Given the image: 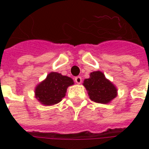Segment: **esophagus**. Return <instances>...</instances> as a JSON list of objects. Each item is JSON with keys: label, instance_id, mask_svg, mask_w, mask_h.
<instances>
[{"label": "esophagus", "instance_id": "1", "mask_svg": "<svg viewBox=\"0 0 149 149\" xmlns=\"http://www.w3.org/2000/svg\"><path fill=\"white\" fill-rule=\"evenodd\" d=\"M75 81L77 83V84H81V82H82V78L81 77H75Z\"/></svg>", "mask_w": 149, "mask_h": 149}]
</instances>
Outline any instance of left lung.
<instances>
[{
	"label": "left lung",
	"instance_id": "1",
	"mask_svg": "<svg viewBox=\"0 0 149 149\" xmlns=\"http://www.w3.org/2000/svg\"><path fill=\"white\" fill-rule=\"evenodd\" d=\"M84 86L91 100L100 104H108L117 96V89L112 82L106 79L103 72H91L90 77L84 81Z\"/></svg>",
	"mask_w": 149,
	"mask_h": 149
}]
</instances>
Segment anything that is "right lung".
Returning a JSON list of instances; mask_svg holds the SVG:
<instances>
[{
    "label": "right lung",
    "instance_id": "add662e5",
    "mask_svg": "<svg viewBox=\"0 0 149 149\" xmlns=\"http://www.w3.org/2000/svg\"><path fill=\"white\" fill-rule=\"evenodd\" d=\"M73 84L72 78L52 72L36 87L35 97L44 105H53L61 101L68 86Z\"/></svg>",
    "mask_w": 149,
    "mask_h": 149
}]
</instances>
